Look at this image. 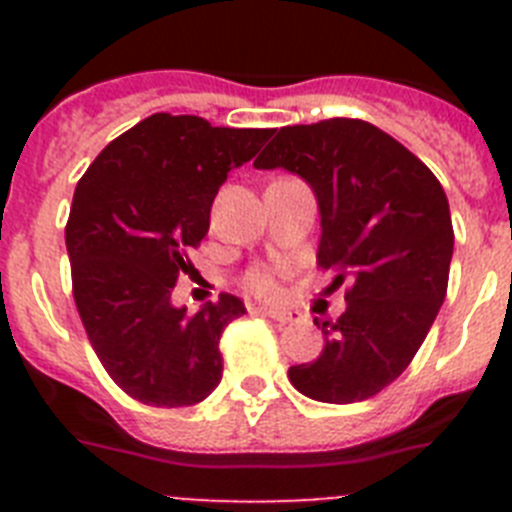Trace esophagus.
<instances>
[{
  "mask_svg": "<svg viewBox=\"0 0 512 512\" xmlns=\"http://www.w3.org/2000/svg\"><path fill=\"white\" fill-rule=\"evenodd\" d=\"M256 312H261V315H266L271 320H277V323H292L295 320V312L279 310V307H256Z\"/></svg>",
  "mask_w": 512,
  "mask_h": 512,
  "instance_id": "34e87169",
  "label": "esophagus"
}]
</instances>
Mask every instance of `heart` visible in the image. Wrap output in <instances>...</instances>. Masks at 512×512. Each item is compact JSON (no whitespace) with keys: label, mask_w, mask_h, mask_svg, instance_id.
I'll return each instance as SVG.
<instances>
[{"label":"heart","mask_w":512,"mask_h":512,"mask_svg":"<svg viewBox=\"0 0 512 512\" xmlns=\"http://www.w3.org/2000/svg\"><path fill=\"white\" fill-rule=\"evenodd\" d=\"M246 289L256 297H274L277 295V282L266 269H253L246 274Z\"/></svg>","instance_id":"b5f03b06"}]
</instances>
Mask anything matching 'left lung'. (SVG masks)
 Wrapping results in <instances>:
<instances>
[{
  "label": "left lung",
  "mask_w": 512,
  "mask_h": 512,
  "mask_svg": "<svg viewBox=\"0 0 512 512\" xmlns=\"http://www.w3.org/2000/svg\"><path fill=\"white\" fill-rule=\"evenodd\" d=\"M256 169L295 171L320 205L318 266L346 284V312L318 320L325 346L289 382L348 405L395 382L425 341L449 287L454 228L446 192L415 153L377 125L330 117L287 125Z\"/></svg>",
  "instance_id": "obj_1"
}]
</instances>
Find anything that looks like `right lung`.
Listing matches in <instances>:
<instances>
[{
  "label": "right lung",
  "instance_id": "right-lung-1",
  "mask_svg": "<svg viewBox=\"0 0 512 512\" xmlns=\"http://www.w3.org/2000/svg\"><path fill=\"white\" fill-rule=\"evenodd\" d=\"M271 128H212L197 115H156L115 138L76 184L66 223L71 289L104 372L153 408H187L223 377L220 336L238 297L200 312L171 305L194 269L228 171L251 161Z\"/></svg>",
  "mask_w": 512,
  "mask_h": 512
}]
</instances>
